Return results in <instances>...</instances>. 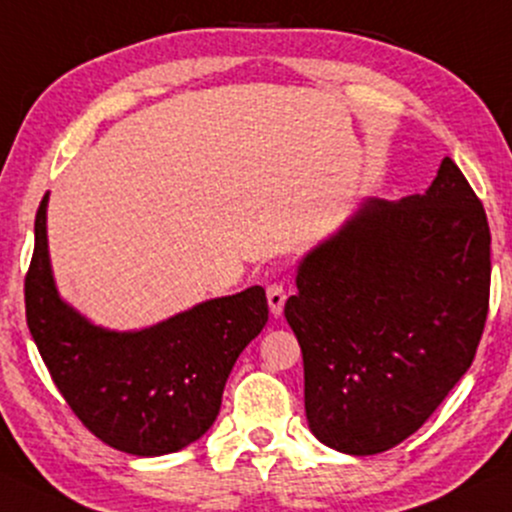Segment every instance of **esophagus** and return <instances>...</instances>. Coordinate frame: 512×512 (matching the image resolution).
Instances as JSON below:
<instances>
[{"instance_id": "esophagus-1", "label": "esophagus", "mask_w": 512, "mask_h": 512, "mask_svg": "<svg viewBox=\"0 0 512 512\" xmlns=\"http://www.w3.org/2000/svg\"><path fill=\"white\" fill-rule=\"evenodd\" d=\"M267 303H269V310H272V315L279 317L283 312V305H286V291H283V286L274 283V286L267 288Z\"/></svg>"}]
</instances>
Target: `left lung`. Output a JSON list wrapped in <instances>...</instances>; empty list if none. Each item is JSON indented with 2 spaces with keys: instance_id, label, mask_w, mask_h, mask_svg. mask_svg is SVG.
<instances>
[{
  "instance_id": "8db88e82",
  "label": "left lung",
  "mask_w": 512,
  "mask_h": 512,
  "mask_svg": "<svg viewBox=\"0 0 512 512\" xmlns=\"http://www.w3.org/2000/svg\"><path fill=\"white\" fill-rule=\"evenodd\" d=\"M484 207L451 157L432 186L369 197L298 264L283 307L324 446L374 455L415 434L470 369L491 283Z\"/></svg>"
}]
</instances>
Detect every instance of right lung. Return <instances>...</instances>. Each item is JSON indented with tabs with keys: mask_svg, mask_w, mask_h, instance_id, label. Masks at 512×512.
Listing matches in <instances>:
<instances>
[{
	"mask_svg": "<svg viewBox=\"0 0 512 512\" xmlns=\"http://www.w3.org/2000/svg\"><path fill=\"white\" fill-rule=\"evenodd\" d=\"M47 202L49 193L35 217L26 319L61 396L116 451L152 458L190 446L217 420L238 355L267 324L264 288L205 300L147 329H104L57 291Z\"/></svg>",
	"mask_w": 512,
	"mask_h": 512,
	"instance_id": "1",
	"label": "right lung"
}]
</instances>
